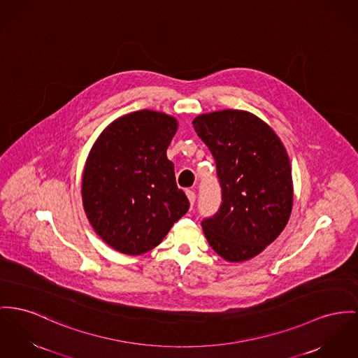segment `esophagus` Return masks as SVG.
Returning a JSON list of instances; mask_svg holds the SVG:
<instances>
[{
	"label": "esophagus",
	"instance_id": "obj_1",
	"mask_svg": "<svg viewBox=\"0 0 358 358\" xmlns=\"http://www.w3.org/2000/svg\"><path fill=\"white\" fill-rule=\"evenodd\" d=\"M186 195H187V198H189V201H190V205L192 206V205H194V202H195V198H196L195 192L192 190H187L186 191Z\"/></svg>",
	"mask_w": 358,
	"mask_h": 358
}]
</instances>
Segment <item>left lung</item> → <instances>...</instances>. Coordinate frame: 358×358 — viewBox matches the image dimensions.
Here are the masks:
<instances>
[{
    "instance_id": "8db88e82",
    "label": "left lung",
    "mask_w": 358,
    "mask_h": 358,
    "mask_svg": "<svg viewBox=\"0 0 358 358\" xmlns=\"http://www.w3.org/2000/svg\"><path fill=\"white\" fill-rule=\"evenodd\" d=\"M192 124L213 155L221 186L217 213L202 220L205 236L224 259H251L278 238L290 217L293 183L285 148L245 111L203 114Z\"/></svg>"
}]
</instances>
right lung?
I'll use <instances>...</instances> for the list:
<instances>
[{
  "instance_id": "add662e5",
  "label": "right lung",
  "mask_w": 358,
  "mask_h": 358,
  "mask_svg": "<svg viewBox=\"0 0 358 358\" xmlns=\"http://www.w3.org/2000/svg\"><path fill=\"white\" fill-rule=\"evenodd\" d=\"M176 129V120L163 113L136 111L106 127L90 152L84 210L96 234L122 254L159 245L190 208L167 159Z\"/></svg>"
}]
</instances>
